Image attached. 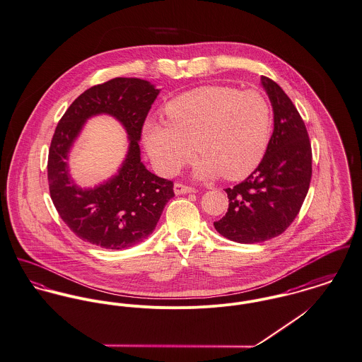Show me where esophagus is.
Wrapping results in <instances>:
<instances>
[{
  "instance_id": "esophagus-1",
  "label": "esophagus",
  "mask_w": 362,
  "mask_h": 362,
  "mask_svg": "<svg viewBox=\"0 0 362 362\" xmlns=\"http://www.w3.org/2000/svg\"><path fill=\"white\" fill-rule=\"evenodd\" d=\"M174 192L177 195H181V194H194L197 192V189L194 187H189V185H185V184H181V182H175L174 184Z\"/></svg>"
}]
</instances>
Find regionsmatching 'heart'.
<instances>
[{"instance_id": "b5f03b06", "label": "heart", "mask_w": 362, "mask_h": 362, "mask_svg": "<svg viewBox=\"0 0 362 362\" xmlns=\"http://www.w3.org/2000/svg\"><path fill=\"white\" fill-rule=\"evenodd\" d=\"M167 123H148L146 149L155 165L173 174L194 153L202 155L200 177L223 174L240 180L260 162L271 134V105L259 90L210 86L189 91L165 106Z\"/></svg>"}]
</instances>
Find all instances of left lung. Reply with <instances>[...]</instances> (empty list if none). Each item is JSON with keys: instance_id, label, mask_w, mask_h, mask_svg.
Masks as SVG:
<instances>
[{"instance_id": "8db88e82", "label": "left lung", "mask_w": 362, "mask_h": 362, "mask_svg": "<svg viewBox=\"0 0 362 362\" xmlns=\"http://www.w3.org/2000/svg\"><path fill=\"white\" fill-rule=\"evenodd\" d=\"M274 109V132L263 160L240 184L227 188L228 211L214 223L223 236L257 243L279 236L296 218L310 188L313 152L296 106L271 78H262Z\"/></svg>"}]
</instances>
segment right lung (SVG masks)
<instances>
[{
  "label": "right lung",
  "instance_id": "1",
  "mask_svg": "<svg viewBox=\"0 0 362 362\" xmlns=\"http://www.w3.org/2000/svg\"><path fill=\"white\" fill-rule=\"evenodd\" d=\"M159 94L141 78L116 77L86 90L59 120L48 153V184L55 209L80 239L103 249H126L155 230L174 184L145 168L138 141ZM115 115L127 127L131 148L119 174L98 189L83 192L68 178V149L85 120L94 114Z\"/></svg>",
  "mask_w": 362,
  "mask_h": 362
}]
</instances>
